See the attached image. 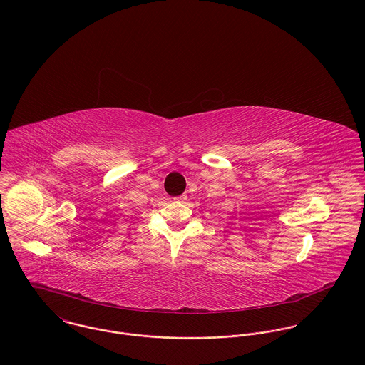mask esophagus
I'll use <instances>...</instances> for the list:
<instances>
[{"label":"esophagus","instance_id":"1","mask_svg":"<svg viewBox=\"0 0 365 365\" xmlns=\"http://www.w3.org/2000/svg\"><path fill=\"white\" fill-rule=\"evenodd\" d=\"M174 200H177V201H184V200H187V195L184 194V195H180V197H175Z\"/></svg>","mask_w":365,"mask_h":365}]
</instances>
